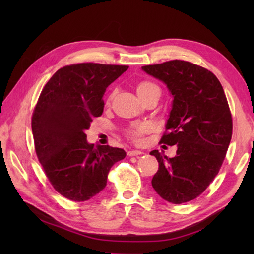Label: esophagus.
<instances>
[{
  "label": "esophagus",
  "instance_id": "esophagus-1",
  "mask_svg": "<svg viewBox=\"0 0 254 254\" xmlns=\"http://www.w3.org/2000/svg\"><path fill=\"white\" fill-rule=\"evenodd\" d=\"M143 152H141V150H128L127 152V156H138V155H142Z\"/></svg>",
  "mask_w": 254,
  "mask_h": 254
}]
</instances>
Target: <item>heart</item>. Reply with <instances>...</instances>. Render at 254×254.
Segmentation results:
<instances>
[{
  "label": "heart",
  "instance_id": "1",
  "mask_svg": "<svg viewBox=\"0 0 254 254\" xmlns=\"http://www.w3.org/2000/svg\"><path fill=\"white\" fill-rule=\"evenodd\" d=\"M153 91H158V93H160L159 86L156 85L155 83L145 80V82L138 83L136 86V93H137L139 98H143V97H145L150 93H153ZM111 97H112V95L109 97V99H111ZM147 131H148L147 124L138 123V124H135V126H133L130 130H128L127 135L130 136V138H132L133 141H138L143 134L146 133Z\"/></svg>",
  "mask_w": 254,
  "mask_h": 254
}]
</instances>
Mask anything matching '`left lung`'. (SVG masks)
Listing matches in <instances>:
<instances>
[{"label":"left lung","mask_w":254,"mask_h":254,"mask_svg":"<svg viewBox=\"0 0 254 254\" xmlns=\"http://www.w3.org/2000/svg\"><path fill=\"white\" fill-rule=\"evenodd\" d=\"M142 69L164 82L174 98L160 143L177 145V155L168 158L158 150L150 152L159 164L152 186L170 203L192 201L218 174L233 134L223 86L208 69L187 61L172 60Z\"/></svg>","instance_id":"left-lung-1"}]
</instances>
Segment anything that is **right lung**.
Instances as JSON below:
<instances>
[{"instance_id":"right-lung-1","label":"right lung","mask_w":254,"mask_h":254,"mask_svg":"<svg viewBox=\"0 0 254 254\" xmlns=\"http://www.w3.org/2000/svg\"><path fill=\"white\" fill-rule=\"evenodd\" d=\"M127 65L79 63L53 74L32 113L37 157L56 190L71 201L84 202L107 186L111 167L127 153L109 145L89 144L86 130L104 111L108 86Z\"/></svg>"}]
</instances>
